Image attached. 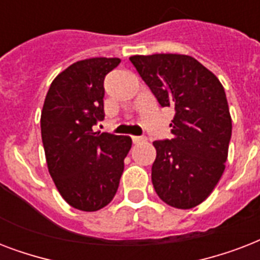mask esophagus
I'll return each mask as SVG.
<instances>
[{
	"label": "esophagus",
	"instance_id": "34e87169",
	"mask_svg": "<svg viewBox=\"0 0 260 260\" xmlns=\"http://www.w3.org/2000/svg\"><path fill=\"white\" fill-rule=\"evenodd\" d=\"M132 142L134 144H140V143L147 142L146 136H132Z\"/></svg>",
	"mask_w": 260,
	"mask_h": 260
}]
</instances>
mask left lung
Masks as SVG:
<instances>
[{
  "label": "left lung",
  "mask_w": 260,
  "mask_h": 260,
  "mask_svg": "<svg viewBox=\"0 0 260 260\" xmlns=\"http://www.w3.org/2000/svg\"><path fill=\"white\" fill-rule=\"evenodd\" d=\"M160 106H173L170 140L154 142L152 185L167 205L190 209L209 197L225 170L232 135L224 87L189 55L131 56Z\"/></svg>",
  "instance_id": "obj_1"
}]
</instances>
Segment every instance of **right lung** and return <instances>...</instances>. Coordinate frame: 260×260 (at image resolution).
Masks as SVG:
<instances>
[{
    "label": "right lung",
    "mask_w": 260,
    "mask_h": 260,
    "mask_svg": "<svg viewBox=\"0 0 260 260\" xmlns=\"http://www.w3.org/2000/svg\"><path fill=\"white\" fill-rule=\"evenodd\" d=\"M121 62L91 58L73 63L51 83L40 126L50 175L63 200L75 209L95 212L118 189L132 139L93 132L102 121L104 79Z\"/></svg>",
    "instance_id": "1"
}]
</instances>
